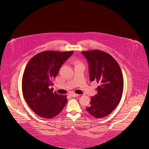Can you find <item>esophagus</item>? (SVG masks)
<instances>
[{"mask_svg": "<svg viewBox=\"0 0 149 149\" xmlns=\"http://www.w3.org/2000/svg\"><path fill=\"white\" fill-rule=\"evenodd\" d=\"M70 96L72 97H77V96H79V94H75L74 93H72L70 94Z\"/></svg>", "mask_w": 149, "mask_h": 149, "instance_id": "esophagus-1", "label": "esophagus"}]
</instances>
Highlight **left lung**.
I'll use <instances>...</instances> for the list:
<instances>
[{"label": "left lung", "instance_id": "obj_1", "mask_svg": "<svg viewBox=\"0 0 149 149\" xmlns=\"http://www.w3.org/2000/svg\"><path fill=\"white\" fill-rule=\"evenodd\" d=\"M89 63L90 81H96L97 94L91 97L87 111L96 118L109 115L121 100L123 91V77L119 65L105 52L94 49L83 51Z\"/></svg>", "mask_w": 149, "mask_h": 149}]
</instances>
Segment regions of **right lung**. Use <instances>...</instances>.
Wrapping results in <instances>:
<instances>
[{
  "label": "right lung",
  "instance_id": "right-lung-1",
  "mask_svg": "<svg viewBox=\"0 0 149 149\" xmlns=\"http://www.w3.org/2000/svg\"><path fill=\"white\" fill-rule=\"evenodd\" d=\"M74 53L45 51L29 61L22 79V94L33 111L50 119L58 115L67 102L66 95L53 92V80L62 64Z\"/></svg>",
  "mask_w": 149,
  "mask_h": 149
}]
</instances>
